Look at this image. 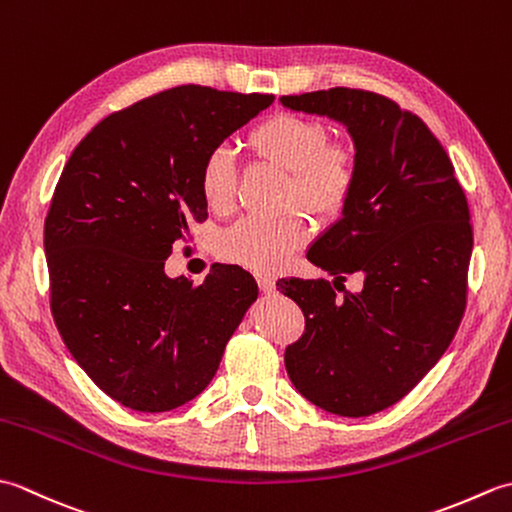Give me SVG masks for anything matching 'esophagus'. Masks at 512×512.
<instances>
[{"mask_svg": "<svg viewBox=\"0 0 512 512\" xmlns=\"http://www.w3.org/2000/svg\"><path fill=\"white\" fill-rule=\"evenodd\" d=\"M257 284H259V288H262L264 295H273V292H275V281H273V277L257 275Z\"/></svg>", "mask_w": 512, "mask_h": 512, "instance_id": "esophagus-1", "label": "esophagus"}]
</instances>
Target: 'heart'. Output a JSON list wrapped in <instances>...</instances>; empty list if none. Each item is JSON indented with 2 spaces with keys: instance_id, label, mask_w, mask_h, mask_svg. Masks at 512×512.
Returning a JSON list of instances; mask_svg holds the SVG:
<instances>
[{
  "instance_id": "heart-1",
  "label": "heart",
  "mask_w": 512,
  "mask_h": 512,
  "mask_svg": "<svg viewBox=\"0 0 512 512\" xmlns=\"http://www.w3.org/2000/svg\"><path fill=\"white\" fill-rule=\"evenodd\" d=\"M248 145L257 156L290 171V198L317 215H332L350 198L356 182V154L347 143H332L328 129L310 118L273 114L253 127ZM200 193L215 213L231 209L235 165L226 149H213L200 167ZM308 226L299 213L244 217L220 242L224 259L257 273L284 268L306 242Z\"/></svg>"
}]
</instances>
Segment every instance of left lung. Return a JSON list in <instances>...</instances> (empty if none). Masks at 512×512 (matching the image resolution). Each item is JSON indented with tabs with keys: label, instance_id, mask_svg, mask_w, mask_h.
Masks as SVG:
<instances>
[{
	"label": "left lung",
	"instance_id": "obj_1",
	"mask_svg": "<svg viewBox=\"0 0 512 512\" xmlns=\"http://www.w3.org/2000/svg\"><path fill=\"white\" fill-rule=\"evenodd\" d=\"M279 103L352 138L354 189L308 259L334 284L364 277V290L341 300L325 279L277 281L306 314V332L286 347L288 376L323 411L372 416L405 398L453 341L473 250L469 204L438 138L385 96L334 88Z\"/></svg>",
	"mask_w": 512,
	"mask_h": 512
}]
</instances>
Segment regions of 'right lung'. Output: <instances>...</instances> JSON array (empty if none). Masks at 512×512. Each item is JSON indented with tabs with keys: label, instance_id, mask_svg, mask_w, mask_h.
I'll list each match as a JSON object with an SVG mask.
<instances>
[{
	"label": "right lung",
	"instance_id": "right-lung-1",
	"mask_svg": "<svg viewBox=\"0 0 512 512\" xmlns=\"http://www.w3.org/2000/svg\"><path fill=\"white\" fill-rule=\"evenodd\" d=\"M273 101L178 85L103 118L65 162L43 226L52 317L83 372L129 409L202 394L259 295L239 266L193 286L165 262L209 215L206 154Z\"/></svg>",
	"mask_w": 512,
	"mask_h": 512
}]
</instances>
